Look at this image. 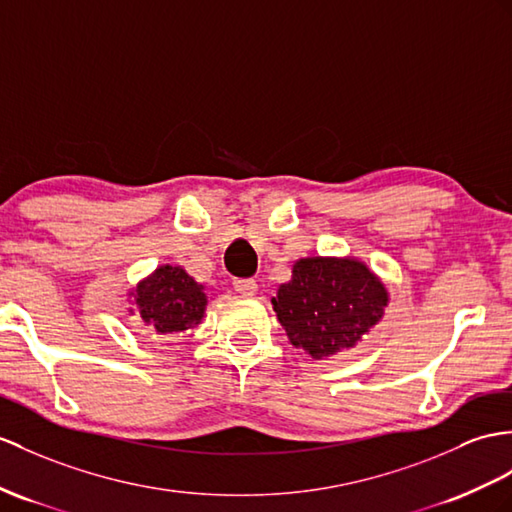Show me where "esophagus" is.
Returning a JSON list of instances; mask_svg holds the SVG:
<instances>
[{
	"mask_svg": "<svg viewBox=\"0 0 512 512\" xmlns=\"http://www.w3.org/2000/svg\"><path fill=\"white\" fill-rule=\"evenodd\" d=\"M234 291L245 295V297H252L258 291V284L252 278H236L234 280Z\"/></svg>",
	"mask_w": 512,
	"mask_h": 512,
	"instance_id": "obj_1",
	"label": "esophagus"
}]
</instances>
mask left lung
Wrapping results in <instances>:
<instances>
[{
    "instance_id": "obj_1",
    "label": "left lung",
    "mask_w": 512,
    "mask_h": 512,
    "mask_svg": "<svg viewBox=\"0 0 512 512\" xmlns=\"http://www.w3.org/2000/svg\"><path fill=\"white\" fill-rule=\"evenodd\" d=\"M291 345L315 360L354 347L389 304L384 282L358 258L310 256L271 299Z\"/></svg>"
}]
</instances>
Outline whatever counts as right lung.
I'll return each instance as SVG.
<instances>
[{
  "instance_id": "right-lung-1",
  "label": "right lung",
  "mask_w": 512,
  "mask_h": 512,
  "mask_svg": "<svg viewBox=\"0 0 512 512\" xmlns=\"http://www.w3.org/2000/svg\"><path fill=\"white\" fill-rule=\"evenodd\" d=\"M130 297H134L136 317L156 334H178L199 326L208 304L204 284L173 265H162L149 273L130 291Z\"/></svg>"
}]
</instances>
